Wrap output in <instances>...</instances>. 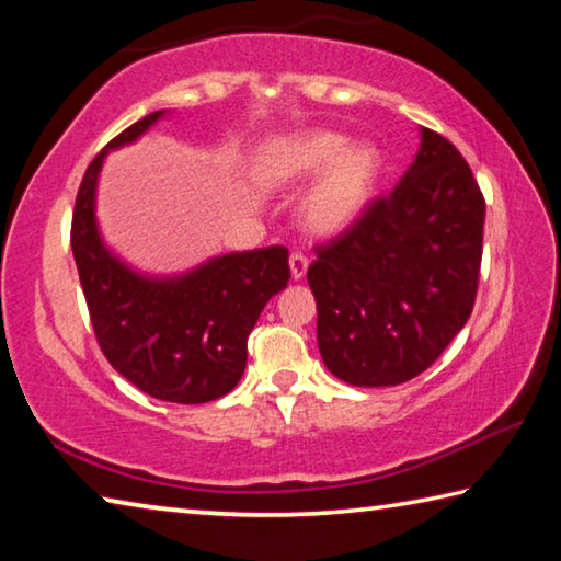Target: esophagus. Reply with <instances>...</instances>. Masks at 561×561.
Instances as JSON below:
<instances>
[{"label":"esophagus","mask_w":561,"mask_h":561,"mask_svg":"<svg viewBox=\"0 0 561 561\" xmlns=\"http://www.w3.org/2000/svg\"><path fill=\"white\" fill-rule=\"evenodd\" d=\"M289 270H291V279L294 282H299L304 274H307V270H309V260L304 257L301 252H291V257H289Z\"/></svg>","instance_id":"esophagus-1"}]
</instances>
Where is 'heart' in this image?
Returning <instances> with one entry per match:
<instances>
[{"label": "heart", "instance_id": "1", "mask_svg": "<svg viewBox=\"0 0 561 561\" xmlns=\"http://www.w3.org/2000/svg\"><path fill=\"white\" fill-rule=\"evenodd\" d=\"M383 173V156L371 140L351 144L344 133L304 130L279 136L254 160V180L267 190L317 183L299 205V225L314 237H336L371 203Z\"/></svg>", "mask_w": 561, "mask_h": 561}]
</instances>
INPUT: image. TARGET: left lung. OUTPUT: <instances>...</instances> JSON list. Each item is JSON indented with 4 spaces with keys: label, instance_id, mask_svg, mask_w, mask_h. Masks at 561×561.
<instances>
[{
    "label": "left lung",
    "instance_id": "1",
    "mask_svg": "<svg viewBox=\"0 0 561 561\" xmlns=\"http://www.w3.org/2000/svg\"><path fill=\"white\" fill-rule=\"evenodd\" d=\"M485 201L450 140L421 128L401 183L344 234L317 247L307 272L317 341L351 386H398L423 374L470 319Z\"/></svg>",
    "mask_w": 561,
    "mask_h": 561
}]
</instances>
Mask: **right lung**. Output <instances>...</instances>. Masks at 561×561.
<instances>
[{"mask_svg": "<svg viewBox=\"0 0 561 561\" xmlns=\"http://www.w3.org/2000/svg\"><path fill=\"white\" fill-rule=\"evenodd\" d=\"M168 111L148 113L91 160L76 195L71 250L93 331L111 366L168 403H207L230 393L247 366V336L264 304L289 282L287 247L230 252L158 277L133 270L103 242L96 190L111 150L136 144Z\"/></svg>", "mask_w": 561, "mask_h": 561, "instance_id": "right-lung-1", "label": "right lung"}]
</instances>
